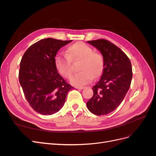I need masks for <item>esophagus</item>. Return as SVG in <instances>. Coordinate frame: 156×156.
Returning <instances> with one entry per match:
<instances>
[{"instance_id":"obj_1","label":"esophagus","mask_w":156,"mask_h":156,"mask_svg":"<svg viewBox=\"0 0 156 156\" xmlns=\"http://www.w3.org/2000/svg\"><path fill=\"white\" fill-rule=\"evenodd\" d=\"M75 88H77V89H81V90H82V89H84V87H75Z\"/></svg>"}]
</instances>
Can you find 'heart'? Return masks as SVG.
<instances>
[{"mask_svg": "<svg viewBox=\"0 0 156 156\" xmlns=\"http://www.w3.org/2000/svg\"><path fill=\"white\" fill-rule=\"evenodd\" d=\"M81 60L79 69L81 72L75 74L70 82L75 86H83L102 74L105 66L103 56L94 52L90 46L83 42H77L69 45L66 55H58L55 58V66L59 74L69 79L72 74V61Z\"/></svg>", "mask_w": 156, "mask_h": 156, "instance_id": "1", "label": "heart"}]
</instances>
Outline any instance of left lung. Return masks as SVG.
Here are the masks:
<instances>
[{
  "label": "left lung",
  "mask_w": 156,
  "mask_h": 156,
  "mask_svg": "<svg viewBox=\"0 0 156 156\" xmlns=\"http://www.w3.org/2000/svg\"><path fill=\"white\" fill-rule=\"evenodd\" d=\"M102 54L105 61L101 79L92 88L94 95L87 103L88 110L101 116L120 105L128 91L132 79L130 60L119 48L104 39L88 41Z\"/></svg>",
  "instance_id": "left-lung-1"
}]
</instances>
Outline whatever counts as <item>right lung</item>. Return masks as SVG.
<instances>
[{"label": "right lung", "mask_w": 156, "mask_h": 156, "mask_svg": "<svg viewBox=\"0 0 156 156\" xmlns=\"http://www.w3.org/2000/svg\"><path fill=\"white\" fill-rule=\"evenodd\" d=\"M72 40H41L32 45L20 62L19 80L28 103L37 112L51 115L64 104L68 92L73 87L58 73L55 58L62 47Z\"/></svg>", "instance_id": "obj_1"}]
</instances>
